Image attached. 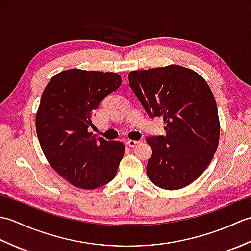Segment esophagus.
Wrapping results in <instances>:
<instances>
[{
    "label": "esophagus",
    "instance_id": "1",
    "mask_svg": "<svg viewBox=\"0 0 251 251\" xmlns=\"http://www.w3.org/2000/svg\"><path fill=\"white\" fill-rule=\"evenodd\" d=\"M139 143H140V141H138V140H128L127 141V146L134 148V147L139 145Z\"/></svg>",
    "mask_w": 251,
    "mask_h": 251
}]
</instances>
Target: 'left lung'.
Instances as JSON below:
<instances>
[{
  "mask_svg": "<svg viewBox=\"0 0 251 251\" xmlns=\"http://www.w3.org/2000/svg\"><path fill=\"white\" fill-rule=\"evenodd\" d=\"M132 92L150 117H163L165 136H152L147 174L165 190L191 184L217 151L220 122L214 94L191 69L170 65L128 74Z\"/></svg>",
  "mask_w": 251,
  "mask_h": 251,
  "instance_id": "1",
  "label": "left lung"
}]
</instances>
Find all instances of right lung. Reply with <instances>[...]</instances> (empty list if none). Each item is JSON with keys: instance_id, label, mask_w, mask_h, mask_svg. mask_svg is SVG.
I'll return each instance as SVG.
<instances>
[{"instance_id": "1", "label": "right lung", "mask_w": 251, "mask_h": 251, "mask_svg": "<svg viewBox=\"0 0 251 251\" xmlns=\"http://www.w3.org/2000/svg\"><path fill=\"white\" fill-rule=\"evenodd\" d=\"M113 72L70 69L52 76L36 112L40 145L52 169L72 185L93 190L113 180L124 156V143L96 139L93 112L121 86Z\"/></svg>"}]
</instances>
